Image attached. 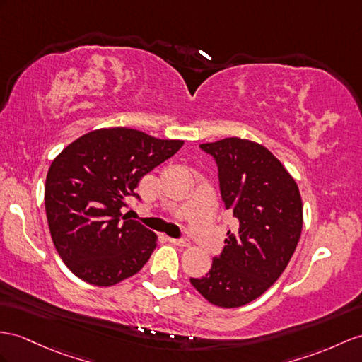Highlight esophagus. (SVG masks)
I'll return each mask as SVG.
<instances>
[{"instance_id":"obj_1","label":"esophagus","mask_w":362,"mask_h":362,"mask_svg":"<svg viewBox=\"0 0 362 362\" xmlns=\"http://www.w3.org/2000/svg\"><path fill=\"white\" fill-rule=\"evenodd\" d=\"M169 241L175 245H180V247H189V241L187 240H172V238H169Z\"/></svg>"}]
</instances>
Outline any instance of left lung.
Listing matches in <instances>:
<instances>
[{
    "label": "left lung",
    "instance_id": "obj_1",
    "mask_svg": "<svg viewBox=\"0 0 362 362\" xmlns=\"http://www.w3.org/2000/svg\"><path fill=\"white\" fill-rule=\"evenodd\" d=\"M216 160L224 206L238 219L223 253L192 286L210 304L235 308L252 303L276 283L303 230L298 184L262 144L236 136L199 144Z\"/></svg>",
    "mask_w": 362,
    "mask_h": 362
}]
</instances>
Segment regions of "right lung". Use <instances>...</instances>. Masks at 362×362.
Here are the masks:
<instances>
[{
  "instance_id": "obj_1",
  "label": "right lung",
  "mask_w": 362,
  "mask_h": 362,
  "mask_svg": "<svg viewBox=\"0 0 362 362\" xmlns=\"http://www.w3.org/2000/svg\"><path fill=\"white\" fill-rule=\"evenodd\" d=\"M182 139H160L129 127L76 138L50 164L44 204L52 241L70 272L98 287L134 276L158 236L121 214L144 175L169 160Z\"/></svg>"
}]
</instances>
